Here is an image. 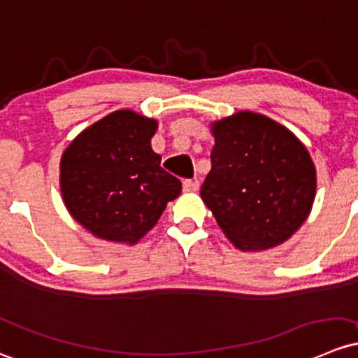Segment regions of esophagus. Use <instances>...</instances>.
<instances>
[{
  "label": "esophagus",
  "mask_w": 358,
  "mask_h": 358,
  "mask_svg": "<svg viewBox=\"0 0 358 358\" xmlns=\"http://www.w3.org/2000/svg\"><path fill=\"white\" fill-rule=\"evenodd\" d=\"M183 190H185V192H197L199 190V182H197V180H185V182H183Z\"/></svg>",
  "instance_id": "obj_1"
}]
</instances>
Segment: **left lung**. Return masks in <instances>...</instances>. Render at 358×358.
Masks as SVG:
<instances>
[{"label":"left lung","instance_id":"8db88e82","mask_svg":"<svg viewBox=\"0 0 358 358\" xmlns=\"http://www.w3.org/2000/svg\"><path fill=\"white\" fill-rule=\"evenodd\" d=\"M214 148L201 189L204 204L236 248L287 242L310 214L315 166L306 145L264 115L240 111L210 125Z\"/></svg>","mask_w":358,"mask_h":358}]
</instances>
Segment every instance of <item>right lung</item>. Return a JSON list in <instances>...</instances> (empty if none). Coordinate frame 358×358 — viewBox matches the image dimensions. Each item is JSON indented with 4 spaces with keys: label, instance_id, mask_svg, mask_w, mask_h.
Here are the masks:
<instances>
[{
    "label": "right lung",
    "instance_id": "add662e5",
    "mask_svg": "<svg viewBox=\"0 0 358 358\" xmlns=\"http://www.w3.org/2000/svg\"><path fill=\"white\" fill-rule=\"evenodd\" d=\"M156 130V120L118 110L80 131L63 152V202L97 238L135 245L182 192L150 148Z\"/></svg>",
    "mask_w": 358,
    "mask_h": 358
}]
</instances>
